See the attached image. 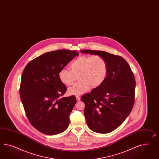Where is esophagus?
Returning <instances> with one entry per match:
<instances>
[{
  "instance_id": "34e87169",
  "label": "esophagus",
  "mask_w": 159,
  "mask_h": 159,
  "mask_svg": "<svg viewBox=\"0 0 159 159\" xmlns=\"http://www.w3.org/2000/svg\"><path fill=\"white\" fill-rule=\"evenodd\" d=\"M76 98L77 101H80V97L79 95H76Z\"/></svg>"
}]
</instances>
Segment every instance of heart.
I'll use <instances>...</instances> for the list:
<instances>
[{"instance_id":"1","label":"heart","mask_w":159,"mask_h":159,"mask_svg":"<svg viewBox=\"0 0 159 159\" xmlns=\"http://www.w3.org/2000/svg\"><path fill=\"white\" fill-rule=\"evenodd\" d=\"M70 67L71 70L61 69L58 73L61 82L66 86L73 85L79 77L80 80L69 89L70 95L83 94L89 90L90 86L98 87L107 76V61L99 55L80 56L70 64Z\"/></svg>"}]
</instances>
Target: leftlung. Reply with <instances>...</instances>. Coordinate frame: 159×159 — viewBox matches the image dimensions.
<instances>
[{"mask_svg":"<svg viewBox=\"0 0 159 159\" xmlns=\"http://www.w3.org/2000/svg\"><path fill=\"white\" fill-rule=\"evenodd\" d=\"M80 52L102 57L107 73L103 83L82 96L84 113L89 129L107 134L119 127L129 116L135 101V80L127 62L120 57L103 51Z\"/></svg>","mask_w":159,"mask_h":159,"instance_id":"obj_1","label":"left lung"}]
</instances>
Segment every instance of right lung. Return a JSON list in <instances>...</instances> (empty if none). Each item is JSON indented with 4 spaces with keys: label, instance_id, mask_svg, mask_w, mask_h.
<instances>
[{
    "label": "right lung",
    "instance_id": "add662e5",
    "mask_svg": "<svg viewBox=\"0 0 159 159\" xmlns=\"http://www.w3.org/2000/svg\"><path fill=\"white\" fill-rule=\"evenodd\" d=\"M76 56L79 53L74 50L47 52L30 61L24 69L20 98L30 124L42 133L56 135L68 127L76 99L73 95L61 98L66 87L58 73Z\"/></svg>",
    "mask_w": 159,
    "mask_h": 159
}]
</instances>
